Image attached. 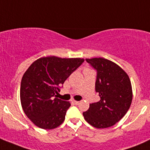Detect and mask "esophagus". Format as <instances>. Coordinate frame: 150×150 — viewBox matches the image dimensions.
I'll return each instance as SVG.
<instances>
[{"label":"esophagus","instance_id":"obj_1","mask_svg":"<svg viewBox=\"0 0 150 150\" xmlns=\"http://www.w3.org/2000/svg\"><path fill=\"white\" fill-rule=\"evenodd\" d=\"M72 102V103H73L74 104H75V105H77V104H79V102H78V101H75V100H73Z\"/></svg>","mask_w":150,"mask_h":150}]
</instances>
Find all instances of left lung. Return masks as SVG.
I'll return each instance as SVG.
<instances>
[{
	"mask_svg": "<svg viewBox=\"0 0 150 150\" xmlns=\"http://www.w3.org/2000/svg\"><path fill=\"white\" fill-rule=\"evenodd\" d=\"M86 60L97 71L95 88L100 100L90 104L88 110L83 115L92 126L109 128L121 120L131 106V81L126 72L110 60L102 57Z\"/></svg>",
	"mask_w": 150,
	"mask_h": 150,
	"instance_id": "left-lung-1",
	"label": "left lung"
}]
</instances>
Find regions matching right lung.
<instances>
[{
	"label": "right lung",
	"instance_id": "right-lung-1",
	"mask_svg": "<svg viewBox=\"0 0 150 150\" xmlns=\"http://www.w3.org/2000/svg\"><path fill=\"white\" fill-rule=\"evenodd\" d=\"M84 59L44 57L35 60L21 81L20 100L24 112L36 126L54 129L65 119L69 102L55 98L59 86L81 65Z\"/></svg>",
	"mask_w": 150,
	"mask_h": 150
}]
</instances>
